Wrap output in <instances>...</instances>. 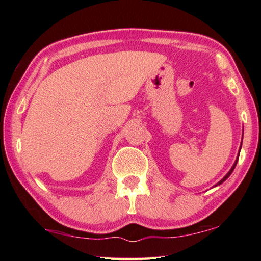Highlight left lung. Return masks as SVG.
I'll return each mask as SVG.
<instances>
[{
	"label": "left lung",
	"instance_id": "1",
	"mask_svg": "<svg viewBox=\"0 0 261 261\" xmlns=\"http://www.w3.org/2000/svg\"><path fill=\"white\" fill-rule=\"evenodd\" d=\"M237 160H238V158L236 159V161H235V163H233V166H232V168H231V169L230 170H229V173L226 175V176H224V178L222 179V180H221V182H219V184H221V183H222V182H224V180H226L228 177H229V176H230L231 175V173H232V170L233 169H235V167H236V165H237Z\"/></svg>",
	"mask_w": 261,
	"mask_h": 261
}]
</instances>
